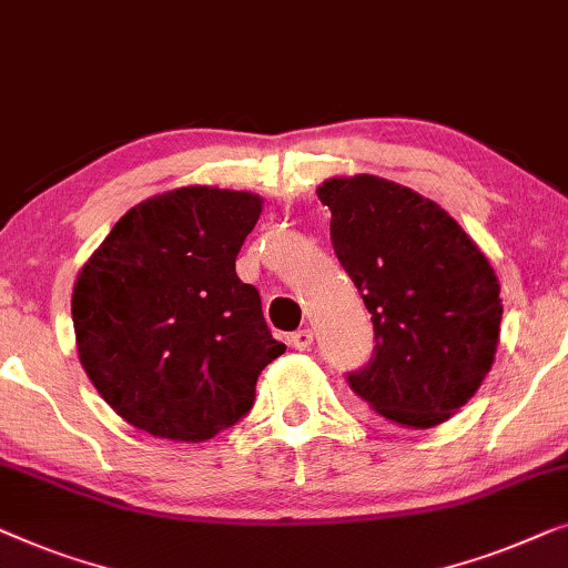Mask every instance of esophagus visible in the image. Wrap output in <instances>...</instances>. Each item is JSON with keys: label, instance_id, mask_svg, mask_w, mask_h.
I'll return each mask as SVG.
<instances>
[{"label": "esophagus", "instance_id": "34e87169", "mask_svg": "<svg viewBox=\"0 0 568 568\" xmlns=\"http://www.w3.org/2000/svg\"><path fill=\"white\" fill-rule=\"evenodd\" d=\"M287 345H291L293 349H308L311 345H314V332L311 329L293 332L291 337H287Z\"/></svg>", "mask_w": 568, "mask_h": 568}]
</instances>
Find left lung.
Here are the masks:
<instances>
[{
  "label": "left lung",
  "instance_id": "8db88e82",
  "mask_svg": "<svg viewBox=\"0 0 568 568\" xmlns=\"http://www.w3.org/2000/svg\"><path fill=\"white\" fill-rule=\"evenodd\" d=\"M332 211V246L371 311L373 357L347 375L371 409L427 429L481 386L499 345V281L474 239L440 205L373 174L316 190Z\"/></svg>",
  "mask_w": 568,
  "mask_h": 568
}]
</instances>
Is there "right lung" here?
<instances>
[{
	"instance_id": "add662e5",
	"label": "right lung",
	"mask_w": 568,
	"mask_h": 568,
	"mask_svg": "<svg viewBox=\"0 0 568 568\" xmlns=\"http://www.w3.org/2000/svg\"><path fill=\"white\" fill-rule=\"evenodd\" d=\"M262 213L244 190L178 187L133 205L71 295L79 363L128 425L211 440L254 404L273 339L236 254Z\"/></svg>"
}]
</instances>
